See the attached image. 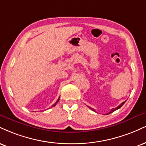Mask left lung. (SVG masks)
<instances>
[{"mask_svg": "<svg viewBox=\"0 0 146 146\" xmlns=\"http://www.w3.org/2000/svg\"><path fill=\"white\" fill-rule=\"evenodd\" d=\"M124 103H125V101H124V102H123V103H121V104H120V105H119V106H117V108H113V109H111V111H110V112H109V113H107V115H108V114H110V113H112V112H113L114 111H115V110H118V109H120V108H121V107H122V105H124ZM88 108H90V109H91V110H92V111H95V110H94V109H92V108H90V107H88ZM95 112H96V111H95Z\"/></svg>", "mask_w": 146, "mask_h": 146, "instance_id": "8db88e82", "label": "left lung"}]
</instances>
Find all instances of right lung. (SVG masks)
<instances>
[{
  "label": "right lung",
  "mask_w": 146,
  "mask_h": 146,
  "mask_svg": "<svg viewBox=\"0 0 146 146\" xmlns=\"http://www.w3.org/2000/svg\"><path fill=\"white\" fill-rule=\"evenodd\" d=\"M59 99H60V98H59ZM59 99L57 100V101H56V103H55V104H54V105H53V107H54V106H55V105H56V104H57V103H58V101H59Z\"/></svg>",
  "instance_id": "add662e5"
}]
</instances>
